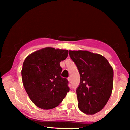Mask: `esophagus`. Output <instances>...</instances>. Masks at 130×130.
Wrapping results in <instances>:
<instances>
[{
  "label": "esophagus",
  "instance_id": "esophagus-1",
  "mask_svg": "<svg viewBox=\"0 0 130 130\" xmlns=\"http://www.w3.org/2000/svg\"><path fill=\"white\" fill-rule=\"evenodd\" d=\"M68 80L69 83H71V78L70 77H68Z\"/></svg>",
  "mask_w": 130,
  "mask_h": 130
}]
</instances>
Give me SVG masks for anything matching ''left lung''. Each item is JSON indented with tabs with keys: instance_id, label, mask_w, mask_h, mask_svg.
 <instances>
[{
	"instance_id": "1",
	"label": "left lung",
	"mask_w": 130,
	"mask_h": 130,
	"mask_svg": "<svg viewBox=\"0 0 130 130\" xmlns=\"http://www.w3.org/2000/svg\"><path fill=\"white\" fill-rule=\"evenodd\" d=\"M80 73L76 90L78 106L82 112L94 115L105 106L112 94L113 69L102 55L88 51H69Z\"/></svg>"
}]
</instances>
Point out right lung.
<instances>
[{
  "label": "right lung",
  "instance_id": "obj_1",
  "mask_svg": "<svg viewBox=\"0 0 130 130\" xmlns=\"http://www.w3.org/2000/svg\"><path fill=\"white\" fill-rule=\"evenodd\" d=\"M68 50L51 47L41 49L26 58L22 65V83L34 104L43 109L58 106L69 91L68 81L61 76L60 62Z\"/></svg>",
  "mask_w": 130,
  "mask_h": 130
}]
</instances>
